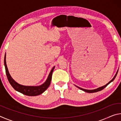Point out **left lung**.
<instances>
[{"label": "left lung", "mask_w": 121, "mask_h": 121, "mask_svg": "<svg viewBox=\"0 0 121 121\" xmlns=\"http://www.w3.org/2000/svg\"><path fill=\"white\" fill-rule=\"evenodd\" d=\"M118 70L117 71V72H116V74H115V76L113 78H112V80L109 82H108V83L107 84H106L105 85L103 86L100 87H99V88H98V89H94V90H86V89H82V88L79 87H78V86H76L78 88V89H79L80 90H82V91H84V92H87V93H94V92H97L100 91H101V90H103V89H104V88H105L106 86H107L108 84H110V83L112 82V81H113L114 80V79L115 78V77H116V75H117V74Z\"/></svg>", "instance_id": "8db88e82"}]
</instances>
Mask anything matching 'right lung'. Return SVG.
Wrapping results in <instances>:
<instances>
[{
	"instance_id": "1",
	"label": "right lung",
	"mask_w": 121,
	"mask_h": 121,
	"mask_svg": "<svg viewBox=\"0 0 121 121\" xmlns=\"http://www.w3.org/2000/svg\"><path fill=\"white\" fill-rule=\"evenodd\" d=\"M4 65L5 67L6 73L7 77L8 80H9V83L11 84L12 86L13 87L16 91L19 92L23 94L24 95L28 96H36L38 95L43 93L45 90L48 89L51 84V81L52 79V76L53 70L55 67H53L52 70L49 73L48 76L47 78L46 81L44 84L39 86H24L21 84L14 80L10 75L9 70H8L6 62V53L5 55V58H4Z\"/></svg>"
}]
</instances>
